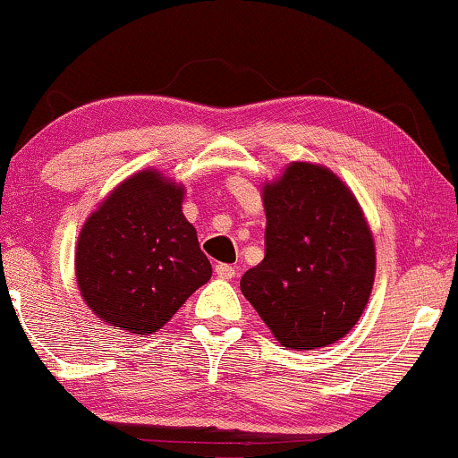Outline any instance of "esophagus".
Returning <instances> with one entry per match:
<instances>
[{
    "label": "esophagus",
    "mask_w": 458,
    "mask_h": 458,
    "mask_svg": "<svg viewBox=\"0 0 458 458\" xmlns=\"http://www.w3.org/2000/svg\"><path fill=\"white\" fill-rule=\"evenodd\" d=\"M215 273H216L218 278H227V281H229V278L235 276V268L229 267V264H216Z\"/></svg>",
    "instance_id": "obj_1"
}]
</instances>
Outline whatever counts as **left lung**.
<instances>
[{
  "label": "left lung",
  "instance_id": "1",
  "mask_svg": "<svg viewBox=\"0 0 458 458\" xmlns=\"http://www.w3.org/2000/svg\"><path fill=\"white\" fill-rule=\"evenodd\" d=\"M267 254L242 293L283 347L341 341L372 295L376 245L347 183L318 163L293 161L262 188Z\"/></svg>",
  "mask_w": 458,
  "mask_h": 458
}]
</instances>
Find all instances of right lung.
I'll use <instances>...</instances> for the list:
<instances>
[{
	"label": "right lung",
	"mask_w": 458,
	"mask_h": 458,
	"mask_svg": "<svg viewBox=\"0 0 458 458\" xmlns=\"http://www.w3.org/2000/svg\"><path fill=\"white\" fill-rule=\"evenodd\" d=\"M185 188L158 169L123 180L86 218L76 243V283L105 324L152 335L167 324L213 267L183 216Z\"/></svg>",
	"instance_id": "obj_1"
}]
</instances>
